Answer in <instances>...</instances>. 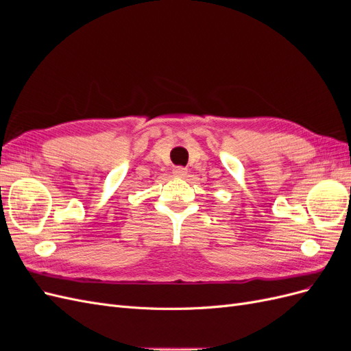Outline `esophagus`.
Returning a JSON list of instances; mask_svg holds the SVG:
<instances>
[{
	"label": "esophagus",
	"mask_w": 351,
	"mask_h": 351,
	"mask_svg": "<svg viewBox=\"0 0 351 351\" xmlns=\"http://www.w3.org/2000/svg\"><path fill=\"white\" fill-rule=\"evenodd\" d=\"M186 174H187V169L183 167H177L174 169V176H177V177H184Z\"/></svg>",
	"instance_id": "34e87169"
}]
</instances>
